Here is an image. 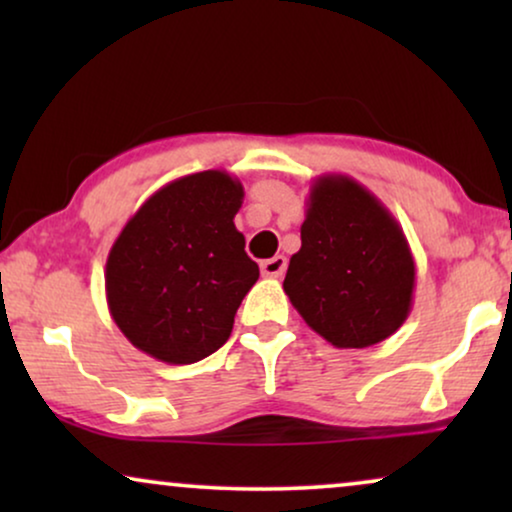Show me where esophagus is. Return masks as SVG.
<instances>
[{
    "instance_id": "34e87169",
    "label": "esophagus",
    "mask_w": 512,
    "mask_h": 512,
    "mask_svg": "<svg viewBox=\"0 0 512 512\" xmlns=\"http://www.w3.org/2000/svg\"><path fill=\"white\" fill-rule=\"evenodd\" d=\"M284 270H286V258L279 256V254L261 263L263 277H275V279H277V277L284 275Z\"/></svg>"
}]
</instances>
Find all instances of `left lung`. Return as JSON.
<instances>
[{
    "label": "left lung",
    "instance_id": "1",
    "mask_svg": "<svg viewBox=\"0 0 512 512\" xmlns=\"http://www.w3.org/2000/svg\"><path fill=\"white\" fill-rule=\"evenodd\" d=\"M284 291L305 324L338 349L394 335L412 310L415 258L401 223L347 174L314 179Z\"/></svg>",
    "mask_w": 512,
    "mask_h": 512
}]
</instances>
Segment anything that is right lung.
<instances>
[{"label":"right lung","instance_id":"obj_1","mask_svg":"<svg viewBox=\"0 0 512 512\" xmlns=\"http://www.w3.org/2000/svg\"><path fill=\"white\" fill-rule=\"evenodd\" d=\"M244 188L223 170L186 174L130 216L111 244L104 289L114 324L153 359L214 354L258 279L235 228Z\"/></svg>","mask_w":512,"mask_h":512}]
</instances>
